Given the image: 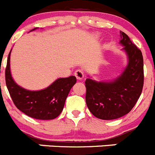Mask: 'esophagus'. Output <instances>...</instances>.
Wrapping results in <instances>:
<instances>
[{"instance_id": "1", "label": "esophagus", "mask_w": 155, "mask_h": 155, "mask_svg": "<svg viewBox=\"0 0 155 155\" xmlns=\"http://www.w3.org/2000/svg\"><path fill=\"white\" fill-rule=\"evenodd\" d=\"M74 75L76 77V79H79V80H81V79H82L84 78V73H83V71H82V69H76V70L75 71Z\"/></svg>"}]
</instances>
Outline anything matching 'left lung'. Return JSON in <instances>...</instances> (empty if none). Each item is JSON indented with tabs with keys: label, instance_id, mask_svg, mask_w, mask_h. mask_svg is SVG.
<instances>
[{
	"label": "left lung",
	"instance_id": "8db88e82",
	"mask_svg": "<svg viewBox=\"0 0 155 155\" xmlns=\"http://www.w3.org/2000/svg\"><path fill=\"white\" fill-rule=\"evenodd\" d=\"M120 43L128 56V65L118 77L109 82L86 79V102L96 118L112 120L122 117L133 108L144 85V63L141 51L124 32Z\"/></svg>",
	"mask_w": 155,
	"mask_h": 155
}]
</instances>
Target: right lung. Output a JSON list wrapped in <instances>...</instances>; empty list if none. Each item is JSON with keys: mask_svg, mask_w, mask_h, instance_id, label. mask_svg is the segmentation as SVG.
Masks as SVG:
<instances>
[{"mask_svg": "<svg viewBox=\"0 0 155 155\" xmlns=\"http://www.w3.org/2000/svg\"><path fill=\"white\" fill-rule=\"evenodd\" d=\"M11 52L5 69V79L10 95L16 107L27 115L36 119L50 120L59 116L63 111L71 88L76 82V78L74 76L59 78L44 89L27 90L18 86L13 79L10 68Z\"/></svg>", "mask_w": 155, "mask_h": 155, "instance_id": "add662e5", "label": "right lung"}]
</instances>
